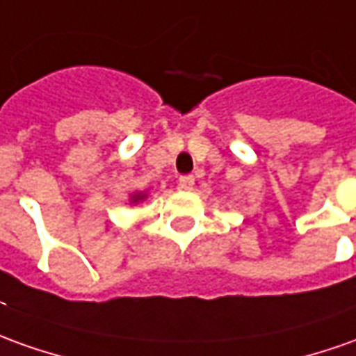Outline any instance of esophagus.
<instances>
[{
	"mask_svg": "<svg viewBox=\"0 0 356 356\" xmlns=\"http://www.w3.org/2000/svg\"><path fill=\"white\" fill-rule=\"evenodd\" d=\"M178 184H180L182 190H192L193 184H195V178H193V176H180Z\"/></svg>",
	"mask_w": 356,
	"mask_h": 356,
	"instance_id": "1",
	"label": "esophagus"
}]
</instances>
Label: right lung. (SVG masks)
I'll return each instance as SVG.
<instances>
[{
    "mask_svg": "<svg viewBox=\"0 0 356 356\" xmlns=\"http://www.w3.org/2000/svg\"><path fill=\"white\" fill-rule=\"evenodd\" d=\"M145 197H147V193H143V192L134 193V195L129 197V203H139V202H143Z\"/></svg>",
    "mask_w": 356,
    "mask_h": 356,
    "instance_id": "right-lung-1",
    "label": "right lung"
}]
</instances>
